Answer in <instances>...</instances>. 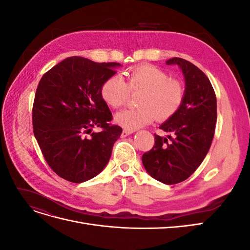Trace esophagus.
Instances as JSON below:
<instances>
[{
	"label": "esophagus",
	"instance_id": "1",
	"mask_svg": "<svg viewBox=\"0 0 250 250\" xmlns=\"http://www.w3.org/2000/svg\"><path fill=\"white\" fill-rule=\"evenodd\" d=\"M131 133H132V131H131V130L124 129V130L122 131V134H121V137H122V138H126V137H128V135L131 134Z\"/></svg>",
	"mask_w": 250,
	"mask_h": 250
}]
</instances>
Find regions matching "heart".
Here are the masks:
<instances>
[{
	"instance_id": "heart-1",
	"label": "heart",
	"mask_w": 250,
	"mask_h": 250,
	"mask_svg": "<svg viewBox=\"0 0 250 250\" xmlns=\"http://www.w3.org/2000/svg\"><path fill=\"white\" fill-rule=\"evenodd\" d=\"M142 92L139 108L119 111L115 122L128 130H135L150 124L155 119L165 121L172 118L183 106L185 87L167 73L151 64L134 66L125 73V80L118 75L105 80L100 89L103 101L111 108L124 105L130 93Z\"/></svg>"
}]
</instances>
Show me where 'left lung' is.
I'll return each instance as SVG.
<instances>
[{
	"label": "left lung",
	"instance_id": "1",
	"mask_svg": "<svg viewBox=\"0 0 250 250\" xmlns=\"http://www.w3.org/2000/svg\"><path fill=\"white\" fill-rule=\"evenodd\" d=\"M184 74L186 89L183 106L160 126L168 138L154 134L153 148L142 156L150 176L166 185H175L190 177L208 154L217 120L215 90L207 75L186 59L174 57Z\"/></svg>",
	"mask_w": 250,
	"mask_h": 250
}]
</instances>
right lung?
I'll return each mask as SVG.
<instances>
[{"mask_svg":"<svg viewBox=\"0 0 250 250\" xmlns=\"http://www.w3.org/2000/svg\"><path fill=\"white\" fill-rule=\"evenodd\" d=\"M118 66L67 57L44 74L36 88L34 137L50 168L71 183L92 179L106 167L122 133V128L109 123L111 112L100 94L102 83ZM94 126L102 131L93 133Z\"/></svg>","mask_w":250,"mask_h":250,"instance_id":"add662e5","label":"right lung"}]
</instances>
